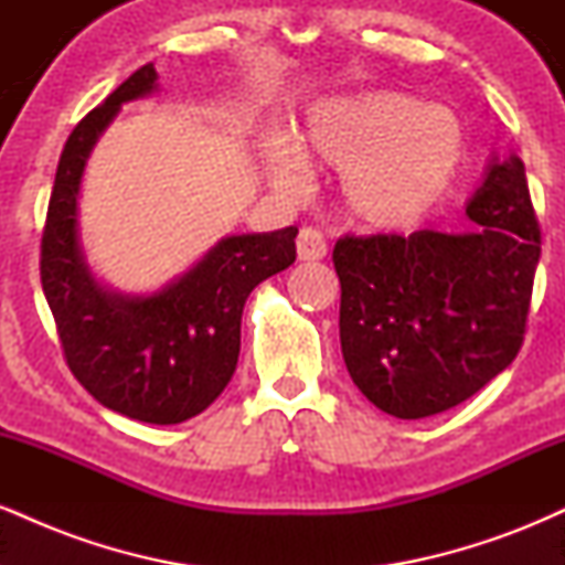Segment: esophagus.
Here are the masks:
<instances>
[{
	"label": "esophagus",
	"instance_id": "obj_1",
	"mask_svg": "<svg viewBox=\"0 0 565 565\" xmlns=\"http://www.w3.org/2000/svg\"><path fill=\"white\" fill-rule=\"evenodd\" d=\"M327 249V238L319 228H310V225L300 228V236H297V257L300 260H323Z\"/></svg>",
	"mask_w": 565,
	"mask_h": 565
}]
</instances>
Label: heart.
<instances>
[{
	"instance_id": "heart-1",
	"label": "heart",
	"mask_w": 565,
	"mask_h": 565,
	"mask_svg": "<svg viewBox=\"0 0 565 565\" xmlns=\"http://www.w3.org/2000/svg\"><path fill=\"white\" fill-rule=\"evenodd\" d=\"M465 151V127L449 108L372 93L316 108L295 151L270 153L268 172L281 191L297 193L308 180L305 164L342 170L350 215L374 231H406L451 191Z\"/></svg>"
}]
</instances>
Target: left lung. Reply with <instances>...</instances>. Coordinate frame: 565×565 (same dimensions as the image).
Returning <instances> with one entry per match:
<instances>
[{"instance_id":"1","label":"left lung","mask_w":565,"mask_h":565,"mask_svg":"<svg viewBox=\"0 0 565 565\" xmlns=\"http://www.w3.org/2000/svg\"><path fill=\"white\" fill-rule=\"evenodd\" d=\"M470 233H374L334 244L342 359L398 419L462 404L504 372L526 334L542 231L518 157L468 201Z\"/></svg>"}]
</instances>
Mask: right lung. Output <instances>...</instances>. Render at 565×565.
I'll list each match as a JSON object with an SVG mask.
<instances>
[{
    "mask_svg": "<svg viewBox=\"0 0 565 565\" xmlns=\"http://www.w3.org/2000/svg\"><path fill=\"white\" fill-rule=\"evenodd\" d=\"M157 87L135 71L68 135L42 231L39 274L79 385L111 412L178 425L204 412L236 372L249 291L295 263L297 228L223 238L180 281L151 297L111 295L89 276L76 238V196L95 140L121 103Z\"/></svg>",
    "mask_w": 565,
    "mask_h": 565,
    "instance_id": "right-lung-1",
    "label": "right lung"
}]
</instances>
